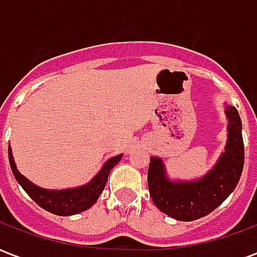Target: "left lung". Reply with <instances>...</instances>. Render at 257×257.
Masks as SVG:
<instances>
[{
    "mask_svg": "<svg viewBox=\"0 0 257 257\" xmlns=\"http://www.w3.org/2000/svg\"><path fill=\"white\" fill-rule=\"evenodd\" d=\"M227 140L215 165L202 176L176 179L168 173L161 157H150L147 183L153 202L165 215L180 221L201 219L215 210L237 187L243 168L242 122L227 101Z\"/></svg>",
    "mask_w": 257,
    "mask_h": 257,
    "instance_id": "1",
    "label": "left lung"
}]
</instances>
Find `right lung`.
I'll use <instances>...</instances> for the list:
<instances>
[{
	"mask_svg": "<svg viewBox=\"0 0 257 257\" xmlns=\"http://www.w3.org/2000/svg\"><path fill=\"white\" fill-rule=\"evenodd\" d=\"M8 156L15 179L22 186V189L30 195L31 199H34L42 209L48 210L53 215L71 216L89 209L92 205L96 204V201L99 199L100 194L106 187L107 179L111 169L121 161L123 154H118V156L108 158L101 165L99 172L96 173L88 183L81 184L77 187H68V189H44V187L37 186L36 183H33L31 180L26 178L25 175L19 172L11 146L8 149Z\"/></svg>",
	"mask_w": 257,
	"mask_h": 257,
	"instance_id": "right-lung-1",
	"label": "right lung"
}]
</instances>
